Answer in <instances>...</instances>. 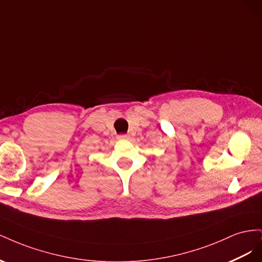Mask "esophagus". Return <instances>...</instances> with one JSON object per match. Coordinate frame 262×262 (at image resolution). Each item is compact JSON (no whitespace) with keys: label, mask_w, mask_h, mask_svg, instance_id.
Listing matches in <instances>:
<instances>
[{"label":"esophagus","mask_w":262,"mask_h":262,"mask_svg":"<svg viewBox=\"0 0 262 262\" xmlns=\"http://www.w3.org/2000/svg\"><path fill=\"white\" fill-rule=\"evenodd\" d=\"M117 138L120 139V140H123V139H129L130 136H129V134H120V136H118Z\"/></svg>","instance_id":"esophagus-1"}]
</instances>
